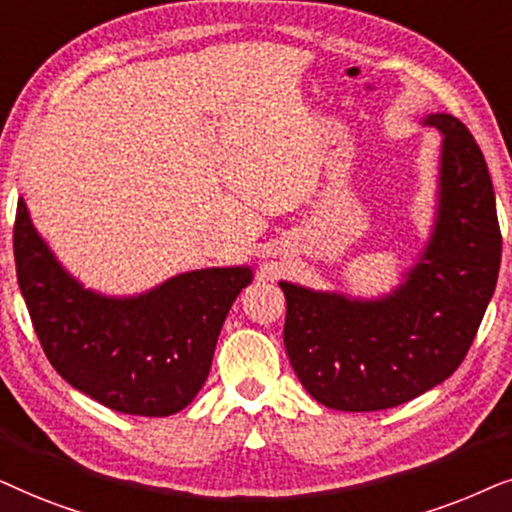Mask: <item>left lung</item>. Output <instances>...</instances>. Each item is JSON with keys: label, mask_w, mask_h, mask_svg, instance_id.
Wrapping results in <instances>:
<instances>
[{"label": "left lung", "mask_w": 512, "mask_h": 512, "mask_svg": "<svg viewBox=\"0 0 512 512\" xmlns=\"http://www.w3.org/2000/svg\"><path fill=\"white\" fill-rule=\"evenodd\" d=\"M424 124L442 133L438 217L405 283L381 299L281 283L292 370L332 410H388L431 391L463 363L494 295L501 229L485 156L452 114Z\"/></svg>", "instance_id": "8db88e82"}]
</instances>
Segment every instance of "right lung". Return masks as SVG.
<instances>
[{
    "instance_id": "right-lung-1",
    "label": "right lung",
    "mask_w": 512,
    "mask_h": 512,
    "mask_svg": "<svg viewBox=\"0 0 512 512\" xmlns=\"http://www.w3.org/2000/svg\"><path fill=\"white\" fill-rule=\"evenodd\" d=\"M18 285L49 363L100 405L168 417L206 384L222 323L250 267L180 274L138 297H105L60 267L23 199L13 224Z\"/></svg>"
}]
</instances>
